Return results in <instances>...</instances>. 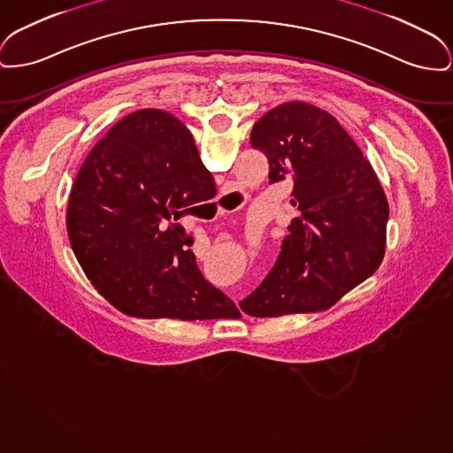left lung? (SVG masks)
<instances>
[{"instance_id": "1", "label": "left lung", "mask_w": 453, "mask_h": 453, "mask_svg": "<svg viewBox=\"0 0 453 453\" xmlns=\"http://www.w3.org/2000/svg\"><path fill=\"white\" fill-rule=\"evenodd\" d=\"M250 142L268 159L270 183L293 178L291 202L299 215L275 265L241 310L251 317L326 310L383 260V188L341 123L313 104L293 101L270 109Z\"/></svg>"}]
</instances>
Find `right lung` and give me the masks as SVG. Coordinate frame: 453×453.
<instances>
[{"label":"right lung","instance_id":"1","mask_svg":"<svg viewBox=\"0 0 453 453\" xmlns=\"http://www.w3.org/2000/svg\"><path fill=\"white\" fill-rule=\"evenodd\" d=\"M211 189L212 174L178 118L140 109L119 119L83 160L66 212L92 286L138 319H240L203 279L178 222Z\"/></svg>","mask_w":453,"mask_h":453}]
</instances>
